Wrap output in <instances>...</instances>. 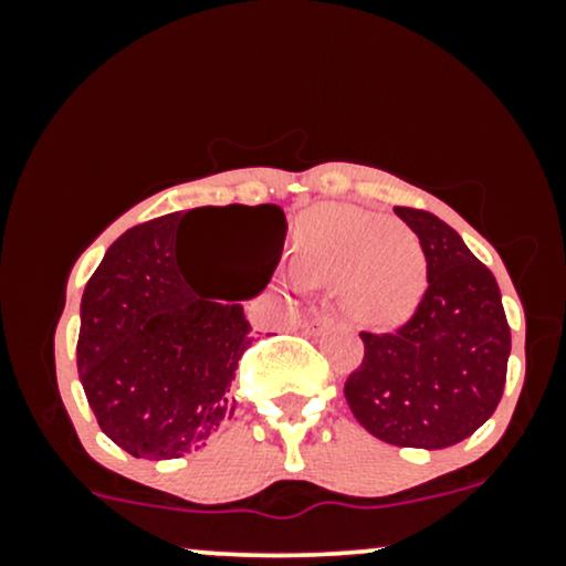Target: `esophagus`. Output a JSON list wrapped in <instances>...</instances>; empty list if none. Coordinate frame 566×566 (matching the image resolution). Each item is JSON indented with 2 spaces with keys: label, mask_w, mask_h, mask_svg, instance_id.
<instances>
[{
  "label": "esophagus",
  "mask_w": 566,
  "mask_h": 566,
  "mask_svg": "<svg viewBox=\"0 0 566 566\" xmlns=\"http://www.w3.org/2000/svg\"><path fill=\"white\" fill-rule=\"evenodd\" d=\"M329 324H333V316H329V314H314V316H308V319H305L303 329L308 335H322L324 329L329 327Z\"/></svg>",
  "instance_id": "34e87169"
}]
</instances>
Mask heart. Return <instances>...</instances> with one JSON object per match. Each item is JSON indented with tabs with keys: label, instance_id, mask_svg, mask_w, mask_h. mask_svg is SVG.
Returning a JSON list of instances; mask_svg holds the SVG:
<instances>
[{
	"label": "heart",
	"instance_id": "heart-1",
	"mask_svg": "<svg viewBox=\"0 0 566 566\" xmlns=\"http://www.w3.org/2000/svg\"><path fill=\"white\" fill-rule=\"evenodd\" d=\"M297 276L343 287V305L367 327H399L428 290L426 252L412 233L356 207L329 205L301 226Z\"/></svg>",
	"mask_w": 566,
	"mask_h": 566
}]
</instances>
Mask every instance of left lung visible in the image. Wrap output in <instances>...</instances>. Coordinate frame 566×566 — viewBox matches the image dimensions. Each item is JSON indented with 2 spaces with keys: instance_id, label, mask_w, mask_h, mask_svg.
Returning a JSON list of instances; mask_svg holds the SVG:
<instances>
[{
  "instance_id": "1",
  "label": "left lung",
  "mask_w": 566,
  "mask_h": 566,
  "mask_svg": "<svg viewBox=\"0 0 566 566\" xmlns=\"http://www.w3.org/2000/svg\"><path fill=\"white\" fill-rule=\"evenodd\" d=\"M394 212L418 233L428 290L394 333H359L365 359L346 380L354 418L396 447L444 450L490 420L511 354L500 287L444 220L415 207Z\"/></svg>"
}]
</instances>
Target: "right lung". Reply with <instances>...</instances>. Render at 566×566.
Instances as JSON below:
<instances>
[{
    "label": "right lung",
    "mask_w": 566,
    "mask_h": 566,
    "mask_svg": "<svg viewBox=\"0 0 566 566\" xmlns=\"http://www.w3.org/2000/svg\"><path fill=\"white\" fill-rule=\"evenodd\" d=\"M199 210L255 220L265 287L282 258L284 212L276 205ZM199 210L122 233L82 295L76 369L84 396L101 431L133 458L172 460L201 450L233 415V373L255 340L242 303L197 295L184 271L180 229Z\"/></svg>",
    "instance_id": "1"
}]
</instances>
